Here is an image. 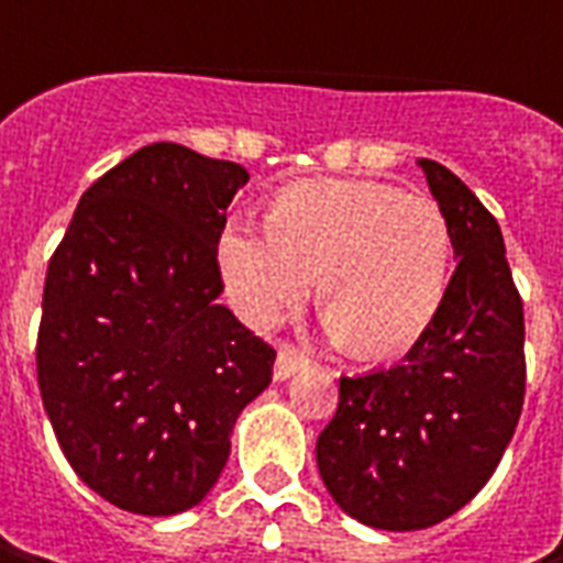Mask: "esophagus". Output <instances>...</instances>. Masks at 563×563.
I'll return each mask as SVG.
<instances>
[{
    "label": "esophagus",
    "instance_id": "1",
    "mask_svg": "<svg viewBox=\"0 0 563 563\" xmlns=\"http://www.w3.org/2000/svg\"><path fill=\"white\" fill-rule=\"evenodd\" d=\"M307 366V357L294 347V344H282V351H278V357H275V378L278 382H285V378H291L297 369H303Z\"/></svg>",
    "mask_w": 563,
    "mask_h": 563
}]
</instances>
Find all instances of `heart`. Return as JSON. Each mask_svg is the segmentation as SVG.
I'll use <instances>...</instances> for the list:
<instances>
[{"mask_svg": "<svg viewBox=\"0 0 563 563\" xmlns=\"http://www.w3.org/2000/svg\"><path fill=\"white\" fill-rule=\"evenodd\" d=\"M266 238L228 228L219 269L253 325H272L313 282L316 313L351 357H395L442 310L454 238L435 200L382 181L316 178L282 187Z\"/></svg>", "mask_w": 563, "mask_h": 563, "instance_id": "1", "label": "heart"}]
</instances>
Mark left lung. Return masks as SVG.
<instances>
[{"instance_id": "obj_1", "label": "left lung", "mask_w": 563, "mask_h": 563, "mask_svg": "<svg viewBox=\"0 0 563 563\" xmlns=\"http://www.w3.org/2000/svg\"><path fill=\"white\" fill-rule=\"evenodd\" d=\"M457 269L429 332L391 369L341 376L316 464L338 508L376 530H426L486 486L527 395L523 300L495 216L420 159Z\"/></svg>"}]
</instances>
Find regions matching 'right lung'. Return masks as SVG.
I'll list each match as a JSON object with an SVG mask.
<instances>
[{
  "label": "right lung",
  "instance_id": "right-lung-1",
  "mask_svg": "<svg viewBox=\"0 0 563 563\" xmlns=\"http://www.w3.org/2000/svg\"><path fill=\"white\" fill-rule=\"evenodd\" d=\"M247 168L150 143L84 190L58 241L36 332V382L75 473L146 517L216 486L238 413L275 347L228 307L225 209Z\"/></svg>",
  "mask_w": 563,
  "mask_h": 563
}]
</instances>
